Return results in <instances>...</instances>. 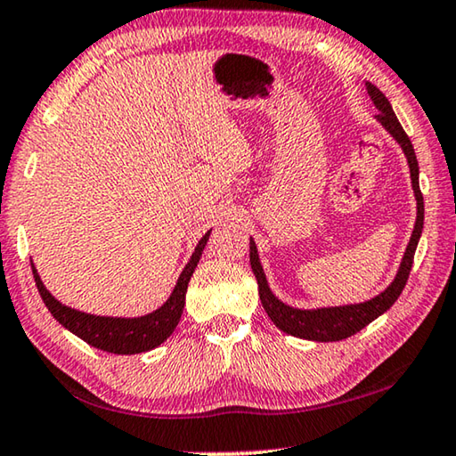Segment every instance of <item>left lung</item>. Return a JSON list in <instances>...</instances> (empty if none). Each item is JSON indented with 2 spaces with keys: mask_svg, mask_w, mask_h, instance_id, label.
<instances>
[{
  "mask_svg": "<svg viewBox=\"0 0 456 456\" xmlns=\"http://www.w3.org/2000/svg\"><path fill=\"white\" fill-rule=\"evenodd\" d=\"M367 93H370V97L373 99L375 107L379 110L378 119L381 121V126H384L387 132L395 137L397 143H400L403 150V154H406V158H408L411 189H414L416 200H418L416 225H414V231H411V237H410L406 254H403L400 272H397V276L392 281V286H389L387 290L381 292L379 296H375L373 300L363 302V305L319 308V310L290 308V306H286L284 302H280L276 296L272 294L270 288H267L262 264H259V257H257V248H256L254 240H249L251 270H254V273H256L257 288H259V300H262L267 316H270L272 322L276 324L280 330H284V332H288V335H294L298 338H308V341H321V343L343 341V338L355 335V332H359L361 329H365L367 324L378 319L379 314H384L386 310L392 306L397 298H400L403 286H406L411 264H414L416 245L422 235L424 199L420 192V183H418V160L414 154V146H411L408 134L403 132L402 124L397 121L392 105H389V101L386 99L384 93H381L378 86L371 83H367Z\"/></svg>",
  "mask_w": 456,
  "mask_h": 456,
  "instance_id": "left-lung-1",
  "label": "left lung"
}]
</instances>
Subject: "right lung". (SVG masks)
Segmentation results:
<instances>
[{"mask_svg":"<svg viewBox=\"0 0 456 456\" xmlns=\"http://www.w3.org/2000/svg\"><path fill=\"white\" fill-rule=\"evenodd\" d=\"M208 235H211V231L202 235V240L199 241L197 249H194L191 262L186 264L183 273H180L170 298L166 300L160 308L154 310V313L140 316V319L95 316V314L78 313L75 308L64 306L46 290L38 276V272H36V267L32 265L34 281L42 296V300H45L46 308L50 310V314H53L64 329L75 332L78 338H83L85 343L95 346V349L115 353V355H135V353L150 351L160 343H164L166 338L172 335V330L176 329L180 316H183L186 288H189L191 276L202 256V249H205V245L208 241Z\"/></svg>","mask_w":456,"mask_h":456,"instance_id":"add662e5","label":"right lung"}]
</instances>
